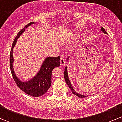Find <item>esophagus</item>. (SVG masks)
Returning <instances> with one entry per match:
<instances>
[{"instance_id": "obj_1", "label": "esophagus", "mask_w": 122, "mask_h": 122, "mask_svg": "<svg viewBox=\"0 0 122 122\" xmlns=\"http://www.w3.org/2000/svg\"><path fill=\"white\" fill-rule=\"evenodd\" d=\"M60 64H61V66H64L66 64V60H65L63 56H61V58H60Z\"/></svg>"}]
</instances>
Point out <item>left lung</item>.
<instances>
[{"instance_id": "8db88e82", "label": "left lung", "mask_w": 122, "mask_h": 122, "mask_svg": "<svg viewBox=\"0 0 122 122\" xmlns=\"http://www.w3.org/2000/svg\"><path fill=\"white\" fill-rule=\"evenodd\" d=\"M100 30H101V31L102 32H103V33H104V34H107V33L106 32V30H105V29H104V28H103V27H102V28H101ZM69 58H70V56H68V58H67V62H68ZM64 78H65V80H66V83H67V85H68L69 88H70V90H71L72 93H73V94H74V95L77 96H78V97H80V98H84V97H86L89 96H88V95H83V94H80V93H77V92H76V91H75V90L74 89L73 87H72V84H71V82H70V79H69L68 74V71H67V66H66V67H65V68H64Z\"/></svg>"}]
</instances>
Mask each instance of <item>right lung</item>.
Listing matches in <instances>:
<instances>
[{"mask_svg": "<svg viewBox=\"0 0 122 122\" xmlns=\"http://www.w3.org/2000/svg\"><path fill=\"white\" fill-rule=\"evenodd\" d=\"M34 23H35V22H31L26 25L18 33L17 36L15 38L10 53V68L13 79L20 89H21L27 94H29L32 97H39L45 94L51 87V74L52 70L55 67H59L60 66V56L46 57L43 61L38 73L31 79L26 81H22L17 77L15 72L13 66L14 62V59L13 57V50L16 44L17 39L20 37V35L29 26Z\"/></svg>", "mask_w": 122, "mask_h": 122, "instance_id": "obj_1", "label": "right lung"}]
</instances>
